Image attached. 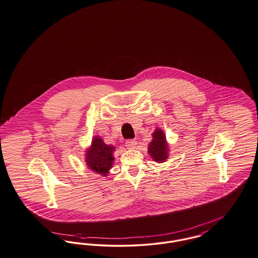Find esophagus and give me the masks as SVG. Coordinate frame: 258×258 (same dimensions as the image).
<instances>
[{
	"label": "esophagus",
	"instance_id": "esophagus-1",
	"mask_svg": "<svg viewBox=\"0 0 258 258\" xmlns=\"http://www.w3.org/2000/svg\"><path fill=\"white\" fill-rule=\"evenodd\" d=\"M136 141H135V139H128V140H126V142H125V146L127 149H135V146H136Z\"/></svg>",
	"mask_w": 258,
	"mask_h": 258
}]
</instances>
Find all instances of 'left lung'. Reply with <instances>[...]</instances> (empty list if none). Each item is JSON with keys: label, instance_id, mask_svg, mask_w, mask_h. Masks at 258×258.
<instances>
[{"label": "left lung", "instance_id": "1", "mask_svg": "<svg viewBox=\"0 0 258 258\" xmlns=\"http://www.w3.org/2000/svg\"><path fill=\"white\" fill-rule=\"evenodd\" d=\"M148 152L152 159L157 162H164L168 158V144L165 135L160 128H157L153 134V140L148 146Z\"/></svg>", "mask_w": 258, "mask_h": 258}]
</instances>
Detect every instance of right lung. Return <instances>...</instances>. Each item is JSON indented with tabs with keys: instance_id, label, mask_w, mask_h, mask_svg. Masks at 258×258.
Returning a JSON list of instances; mask_svg holds the SVG:
<instances>
[{
	"instance_id": "add662e5",
	"label": "right lung",
	"mask_w": 258,
	"mask_h": 258,
	"mask_svg": "<svg viewBox=\"0 0 258 258\" xmlns=\"http://www.w3.org/2000/svg\"><path fill=\"white\" fill-rule=\"evenodd\" d=\"M115 148L107 145L99 136H95L91 148L87 150L86 163L92 171L106 176L114 161Z\"/></svg>"
}]
</instances>
